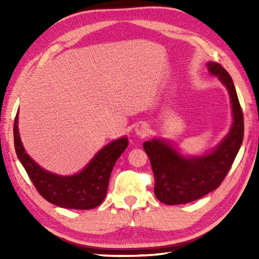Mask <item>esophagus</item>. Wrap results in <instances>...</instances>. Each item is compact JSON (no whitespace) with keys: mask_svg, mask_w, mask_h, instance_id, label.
<instances>
[{"mask_svg":"<svg viewBox=\"0 0 259 259\" xmlns=\"http://www.w3.org/2000/svg\"><path fill=\"white\" fill-rule=\"evenodd\" d=\"M136 134L138 135V136H140V137H145V136H147V134H148V129H147V126H145V125H139L138 128L136 129Z\"/></svg>","mask_w":259,"mask_h":259,"instance_id":"1","label":"esophagus"}]
</instances>
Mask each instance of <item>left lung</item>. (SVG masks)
<instances>
[{"instance_id": "8db88e82", "label": "left lung", "mask_w": 259, "mask_h": 259, "mask_svg": "<svg viewBox=\"0 0 259 259\" xmlns=\"http://www.w3.org/2000/svg\"><path fill=\"white\" fill-rule=\"evenodd\" d=\"M208 71L228 90L233 123L216 148L200 156L185 157L163 139L144 142L155 175V195L166 205H181L199 199L217 189L226 177L244 139V115L232 76L221 64L207 63Z\"/></svg>"}]
</instances>
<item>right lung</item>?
I'll use <instances>...</instances> for the list:
<instances>
[{"instance_id":"add662e5","label":"right lung","mask_w":259,"mask_h":259,"mask_svg":"<svg viewBox=\"0 0 259 259\" xmlns=\"http://www.w3.org/2000/svg\"><path fill=\"white\" fill-rule=\"evenodd\" d=\"M18 119L19 111L13 129L15 152L38 194L62 208L85 210L100 205L107 195L114 163L128 147V138L122 137L104 146L80 172L60 176L41 168L27 155L20 138Z\"/></svg>"}]
</instances>
